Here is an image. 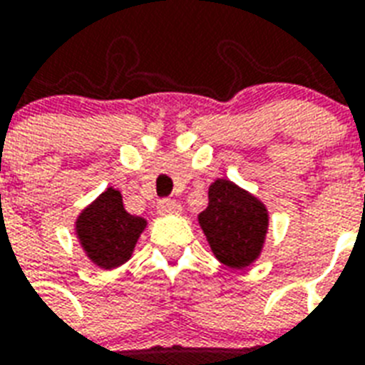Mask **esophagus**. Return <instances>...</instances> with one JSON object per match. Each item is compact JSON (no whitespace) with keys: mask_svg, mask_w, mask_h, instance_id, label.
<instances>
[{"mask_svg":"<svg viewBox=\"0 0 365 365\" xmlns=\"http://www.w3.org/2000/svg\"><path fill=\"white\" fill-rule=\"evenodd\" d=\"M157 210H159V214H163V216H166V214H180L182 206L178 205L176 200L160 199L159 205H157Z\"/></svg>","mask_w":365,"mask_h":365,"instance_id":"obj_1","label":"esophagus"}]
</instances>
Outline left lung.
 I'll return each instance as SVG.
<instances>
[{"label": "left lung", "instance_id": "1", "mask_svg": "<svg viewBox=\"0 0 365 365\" xmlns=\"http://www.w3.org/2000/svg\"><path fill=\"white\" fill-rule=\"evenodd\" d=\"M199 223L217 259L231 269H244L259 257L269 214L254 195L229 180H216Z\"/></svg>", "mask_w": 365, "mask_h": 365}]
</instances>
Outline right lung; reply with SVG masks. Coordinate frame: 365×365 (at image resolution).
Instances as JSON below:
<instances>
[{
  "label": "right lung",
  "mask_w": 365,
  "mask_h": 365,
  "mask_svg": "<svg viewBox=\"0 0 365 365\" xmlns=\"http://www.w3.org/2000/svg\"><path fill=\"white\" fill-rule=\"evenodd\" d=\"M145 220L132 216L123 206V197L113 187L106 189L76 222L77 239L88 259L102 269H115L130 259Z\"/></svg>",
  "instance_id": "add662e5"
}]
</instances>
